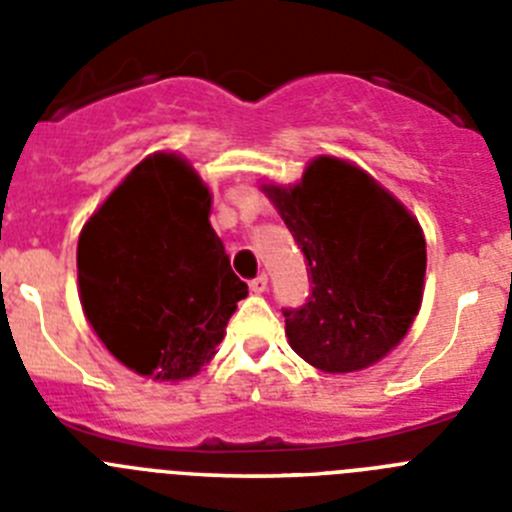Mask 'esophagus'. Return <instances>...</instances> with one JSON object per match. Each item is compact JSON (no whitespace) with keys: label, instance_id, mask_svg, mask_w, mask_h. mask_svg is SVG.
Masks as SVG:
<instances>
[{"label":"esophagus","instance_id":"obj_1","mask_svg":"<svg viewBox=\"0 0 512 512\" xmlns=\"http://www.w3.org/2000/svg\"><path fill=\"white\" fill-rule=\"evenodd\" d=\"M248 287H251L253 295H264L266 289H269V277H266V274H259V277H253L251 282H248Z\"/></svg>","mask_w":512,"mask_h":512}]
</instances>
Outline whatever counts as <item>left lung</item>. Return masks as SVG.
Masks as SVG:
<instances>
[{"mask_svg": "<svg viewBox=\"0 0 512 512\" xmlns=\"http://www.w3.org/2000/svg\"><path fill=\"white\" fill-rule=\"evenodd\" d=\"M305 253L310 295L284 307L289 346L323 372H356L405 338L418 315L425 238L372 176L318 158L292 189L264 187Z\"/></svg>", "mask_w": 512, "mask_h": 512, "instance_id": "8db88e82", "label": "left lung"}]
</instances>
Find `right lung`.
<instances>
[{
  "instance_id": "1",
  "label": "right lung",
  "mask_w": 512,
  "mask_h": 512,
  "mask_svg": "<svg viewBox=\"0 0 512 512\" xmlns=\"http://www.w3.org/2000/svg\"><path fill=\"white\" fill-rule=\"evenodd\" d=\"M210 192L182 158L140 161L79 238L81 305L110 354L153 379H187L215 356L248 295L212 230Z\"/></svg>"
}]
</instances>
